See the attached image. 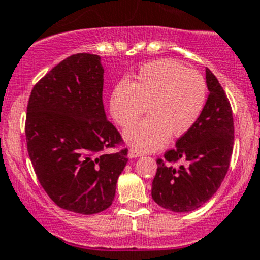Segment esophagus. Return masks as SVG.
<instances>
[{
	"mask_svg": "<svg viewBox=\"0 0 260 260\" xmlns=\"http://www.w3.org/2000/svg\"><path fill=\"white\" fill-rule=\"evenodd\" d=\"M142 154L140 153L139 150H136V149H129V151H128V156L129 158H137V156H141Z\"/></svg>",
	"mask_w": 260,
	"mask_h": 260,
	"instance_id": "1",
	"label": "esophagus"
}]
</instances>
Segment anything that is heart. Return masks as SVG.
Returning <instances> with one entry per match:
<instances>
[{
    "label": "heart",
    "instance_id": "obj_1",
    "mask_svg": "<svg viewBox=\"0 0 260 260\" xmlns=\"http://www.w3.org/2000/svg\"><path fill=\"white\" fill-rule=\"evenodd\" d=\"M207 101L202 75L174 59L146 63L135 80L120 81L110 95V114L121 128H128L144 112L149 118L132 126L125 140L140 150H156L170 135L188 133L200 119Z\"/></svg>",
    "mask_w": 260,
    "mask_h": 260
}]
</instances>
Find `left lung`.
<instances>
[{"instance_id":"8db88e82","label":"left lung","mask_w":260,"mask_h":260,"mask_svg":"<svg viewBox=\"0 0 260 260\" xmlns=\"http://www.w3.org/2000/svg\"><path fill=\"white\" fill-rule=\"evenodd\" d=\"M206 81L210 94L196 125L177 140L176 147L156 159L151 197L170 211L189 212L207 202L220 186L231 163L235 141L232 107L209 69Z\"/></svg>"}]
</instances>
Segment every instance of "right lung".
Masks as SVG:
<instances>
[{
	"label": "right lung",
	"instance_id": "obj_1",
	"mask_svg": "<svg viewBox=\"0 0 260 260\" xmlns=\"http://www.w3.org/2000/svg\"><path fill=\"white\" fill-rule=\"evenodd\" d=\"M102 90L100 57L78 53L35 84L27 105L25 140L37 180L60 209L83 215L109 209L128 162Z\"/></svg>",
	"mask_w": 260,
	"mask_h": 260
}]
</instances>
